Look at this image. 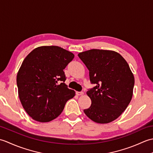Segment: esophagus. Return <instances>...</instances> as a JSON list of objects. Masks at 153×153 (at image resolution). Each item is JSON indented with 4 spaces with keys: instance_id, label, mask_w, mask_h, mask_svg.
<instances>
[{
    "instance_id": "obj_1",
    "label": "esophagus",
    "mask_w": 153,
    "mask_h": 153,
    "mask_svg": "<svg viewBox=\"0 0 153 153\" xmlns=\"http://www.w3.org/2000/svg\"><path fill=\"white\" fill-rule=\"evenodd\" d=\"M84 94V93L83 91H81V92H76V95H78V96H80V95H83Z\"/></svg>"
}]
</instances>
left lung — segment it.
I'll use <instances>...</instances> for the list:
<instances>
[{"instance_id":"1","label":"left lung","mask_w":153,"mask_h":153,"mask_svg":"<svg viewBox=\"0 0 153 153\" xmlns=\"http://www.w3.org/2000/svg\"><path fill=\"white\" fill-rule=\"evenodd\" d=\"M78 56L89 71L91 83L95 85L87 91L91 105L84 113L96 123L114 121L126 109L133 96L135 79L128 62L113 51L91 49Z\"/></svg>"}]
</instances>
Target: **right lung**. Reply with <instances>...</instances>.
<instances>
[{"label": "right lung", "instance_id": "1", "mask_svg": "<svg viewBox=\"0 0 153 153\" xmlns=\"http://www.w3.org/2000/svg\"><path fill=\"white\" fill-rule=\"evenodd\" d=\"M74 58L72 53L57 46L39 47L25 58L16 82L23 108L32 119L52 121L76 95L65 84L64 72ZM60 80L62 83L58 84Z\"/></svg>", "mask_w": 153, "mask_h": 153}]
</instances>
